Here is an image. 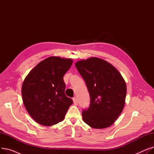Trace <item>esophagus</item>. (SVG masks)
I'll list each match as a JSON object with an SVG mask.
<instances>
[{"instance_id": "1", "label": "esophagus", "mask_w": 154, "mask_h": 154, "mask_svg": "<svg viewBox=\"0 0 154 154\" xmlns=\"http://www.w3.org/2000/svg\"><path fill=\"white\" fill-rule=\"evenodd\" d=\"M72 99H73V102H74V103L75 106H77V105L78 104V102H77V99H76L75 97H74V98H73Z\"/></svg>"}]
</instances>
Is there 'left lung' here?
<instances>
[{
	"instance_id": "8db88e82",
	"label": "left lung",
	"mask_w": 154,
	"mask_h": 154,
	"mask_svg": "<svg viewBox=\"0 0 154 154\" xmlns=\"http://www.w3.org/2000/svg\"><path fill=\"white\" fill-rule=\"evenodd\" d=\"M75 66L84 79L91 97L89 107L82 112L83 120L94 128L110 127L125 106V80L111 63L97 57L79 60Z\"/></svg>"
}]
</instances>
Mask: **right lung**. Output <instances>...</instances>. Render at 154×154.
Listing matches in <instances>:
<instances>
[{
    "label": "right lung",
    "mask_w": 154,
    "mask_h": 154,
    "mask_svg": "<svg viewBox=\"0 0 154 154\" xmlns=\"http://www.w3.org/2000/svg\"><path fill=\"white\" fill-rule=\"evenodd\" d=\"M72 62L70 59L49 57L39 62L24 79L23 103L38 124L51 126L64 119L73 101L65 94L63 77Z\"/></svg>",
    "instance_id": "1"
}]
</instances>
